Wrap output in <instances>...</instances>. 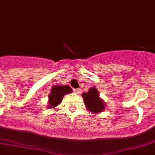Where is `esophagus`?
I'll return each mask as SVG.
<instances>
[{
	"label": "esophagus",
	"mask_w": 155,
	"mask_h": 155,
	"mask_svg": "<svg viewBox=\"0 0 155 155\" xmlns=\"http://www.w3.org/2000/svg\"><path fill=\"white\" fill-rule=\"evenodd\" d=\"M73 91H74L75 94H78L80 91H79V89H73Z\"/></svg>",
	"instance_id": "esophagus-1"
}]
</instances>
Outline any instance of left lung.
Masks as SVG:
<instances>
[{"mask_svg":"<svg viewBox=\"0 0 155 155\" xmlns=\"http://www.w3.org/2000/svg\"><path fill=\"white\" fill-rule=\"evenodd\" d=\"M84 104L88 110L93 113H98L105 109V105L102 100L99 97L98 91L95 88H91L88 92L82 94Z\"/></svg>","mask_w":155,"mask_h":155,"instance_id":"left-lung-1","label":"left lung"}]
</instances>
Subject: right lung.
Here are the masks:
<instances>
[{
    "instance_id": "obj_1",
    "label": "right lung",
    "mask_w": 155,
    "mask_h": 155,
    "mask_svg": "<svg viewBox=\"0 0 155 155\" xmlns=\"http://www.w3.org/2000/svg\"><path fill=\"white\" fill-rule=\"evenodd\" d=\"M71 92V88L68 85L65 86H54L51 89V94L49 95V107H55L60 103L66 94Z\"/></svg>"
}]
</instances>
